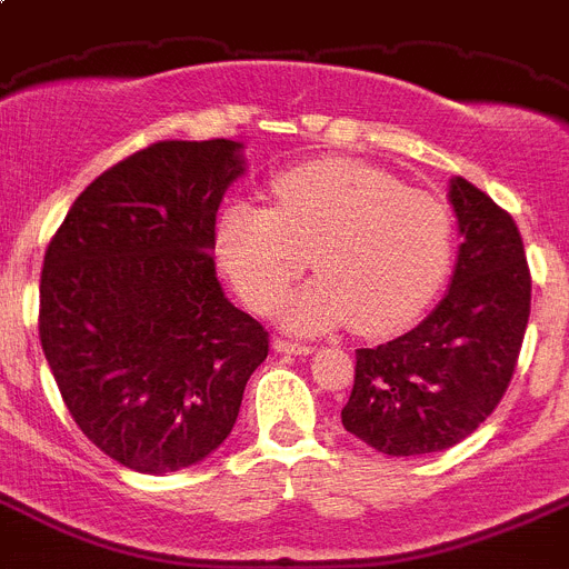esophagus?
<instances>
[{
    "instance_id": "esophagus-1",
    "label": "esophagus",
    "mask_w": 569,
    "mask_h": 569,
    "mask_svg": "<svg viewBox=\"0 0 569 569\" xmlns=\"http://www.w3.org/2000/svg\"><path fill=\"white\" fill-rule=\"evenodd\" d=\"M274 349L286 355H312L315 346L300 343V340H286V338H274Z\"/></svg>"
}]
</instances>
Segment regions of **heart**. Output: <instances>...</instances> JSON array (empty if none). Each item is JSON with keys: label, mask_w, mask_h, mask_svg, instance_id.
<instances>
[{"label": "heart", "mask_w": 569, "mask_h": 569, "mask_svg": "<svg viewBox=\"0 0 569 569\" xmlns=\"http://www.w3.org/2000/svg\"><path fill=\"white\" fill-rule=\"evenodd\" d=\"M274 209L234 202L217 251L246 303L278 309L315 257L318 283L289 303L291 326L352 320L363 335L412 323L447 280L452 214L447 202L355 160H315L271 182Z\"/></svg>", "instance_id": "1"}]
</instances>
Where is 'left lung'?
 <instances>
[{
	"mask_svg": "<svg viewBox=\"0 0 569 569\" xmlns=\"http://www.w3.org/2000/svg\"><path fill=\"white\" fill-rule=\"evenodd\" d=\"M463 243L443 300L412 332L355 352L346 432L395 458L429 456L476 432L510 387L532 278L510 211L463 177L449 182Z\"/></svg>",
	"mask_w": 569,
	"mask_h": 569,
	"instance_id": "1",
	"label": "left lung"
}]
</instances>
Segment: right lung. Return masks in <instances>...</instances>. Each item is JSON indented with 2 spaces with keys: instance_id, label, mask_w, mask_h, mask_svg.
I'll use <instances>...</instances> for the list:
<instances>
[{
  "instance_id": "add662e5",
  "label": "right lung",
  "mask_w": 569,
  "mask_h": 569,
  "mask_svg": "<svg viewBox=\"0 0 569 569\" xmlns=\"http://www.w3.org/2000/svg\"><path fill=\"white\" fill-rule=\"evenodd\" d=\"M240 174V142H154L102 171L48 243V367L88 441L137 472L214 452L269 355V332L226 300L211 257Z\"/></svg>"
}]
</instances>
